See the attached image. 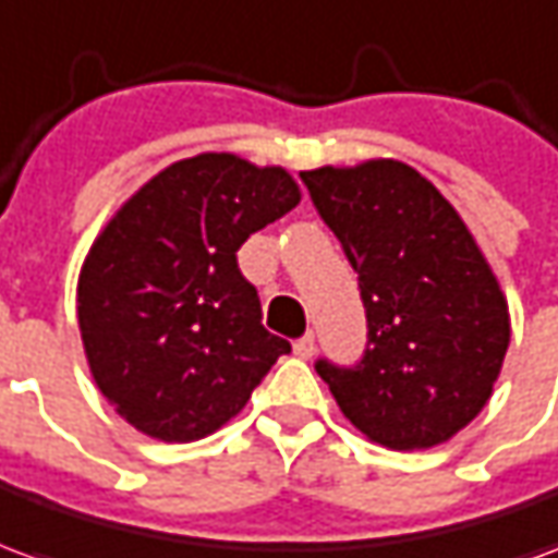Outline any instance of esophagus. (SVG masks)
I'll list each match as a JSON object with an SVG mask.
<instances>
[{"mask_svg":"<svg viewBox=\"0 0 558 558\" xmlns=\"http://www.w3.org/2000/svg\"><path fill=\"white\" fill-rule=\"evenodd\" d=\"M292 350H295L299 359H311V355L316 352V338L314 335H304V338H299L295 343H292Z\"/></svg>","mask_w":558,"mask_h":558,"instance_id":"obj_1","label":"esophagus"}]
</instances>
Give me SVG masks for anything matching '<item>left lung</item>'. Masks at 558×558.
Listing matches in <instances>:
<instances>
[{"mask_svg": "<svg viewBox=\"0 0 558 558\" xmlns=\"http://www.w3.org/2000/svg\"><path fill=\"white\" fill-rule=\"evenodd\" d=\"M302 182L359 275L367 319L362 359H316V374L374 442L412 451L451 439L490 400L511 340L466 223L400 160L323 167Z\"/></svg>", "mask_w": 558, "mask_h": 558, "instance_id": "1", "label": "left lung"}]
</instances>
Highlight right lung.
<instances>
[{
    "instance_id": "add662e5",
    "label": "right lung",
    "mask_w": 558,
    "mask_h": 558,
    "mask_svg": "<svg viewBox=\"0 0 558 558\" xmlns=\"http://www.w3.org/2000/svg\"><path fill=\"white\" fill-rule=\"evenodd\" d=\"M299 199L287 170L208 151L158 172L107 223L80 271L77 319L92 376L128 424L203 439L292 350L263 328L235 254Z\"/></svg>"
}]
</instances>
